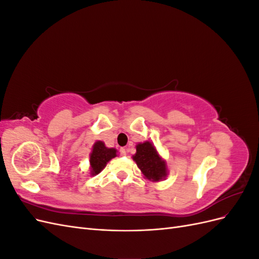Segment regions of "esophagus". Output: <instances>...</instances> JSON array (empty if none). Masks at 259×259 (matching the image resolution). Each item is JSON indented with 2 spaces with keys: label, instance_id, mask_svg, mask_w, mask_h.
I'll use <instances>...</instances> for the list:
<instances>
[{
  "label": "esophagus",
  "instance_id": "obj_1",
  "mask_svg": "<svg viewBox=\"0 0 259 259\" xmlns=\"http://www.w3.org/2000/svg\"><path fill=\"white\" fill-rule=\"evenodd\" d=\"M120 152H121V154H123V155H126V149H125V148H121V149H120Z\"/></svg>",
  "mask_w": 259,
  "mask_h": 259
}]
</instances>
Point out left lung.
Wrapping results in <instances>:
<instances>
[{
  "label": "left lung",
  "instance_id": "obj_1",
  "mask_svg": "<svg viewBox=\"0 0 259 259\" xmlns=\"http://www.w3.org/2000/svg\"><path fill=\"white\" fill-rule=\"evenodd\" d=\"M133 160L136 162L144 177L150 182H161L167 177L166 161L149 140L136 145V153L133 155Z\"/></svg>",
  "mask_w": 259,
  "mask_h": 259
}]
</instances>
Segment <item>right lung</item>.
<instances>
[{
	"mask_svg": "<svg viewBox=\"0 0 259 259\" xmlns=\"http://www.w3.org/2000/svg\"><path fill=\"white\" fill-rule=\"evenodd\" d=\"M117 155L115 148H108L101 140H97L93 145L92 152L90 154V174L95 176L103 170L107 163Z\"/></svg>",
	"mask_w": 259,
	"mask_h": 259,
	"instance_id": "right-lung-1",
	"label": "right lung"
}]
</instances>
